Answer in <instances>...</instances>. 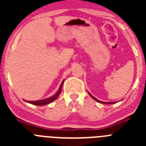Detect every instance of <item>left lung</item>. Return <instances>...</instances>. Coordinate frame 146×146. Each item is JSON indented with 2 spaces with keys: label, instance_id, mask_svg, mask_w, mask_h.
Returning a JSON list of instances; mask_svg holds the SVG:
<instances>
[{
  "label": "left lung",
  "instance_id": "8db88e82",
  "mask_svg": "<svg viewBox=\"0 0 146 146\" xmlns=\"http://www.w3.org/2000/svg\"><path fill=\"white\" fill-rule=\"evenodd\" d=\"M89 94V95H90V96H91V97L93 98V99H94V100H95V101H96V102H99V103H102V104H114L115 102H102V101H99V100H98L97 99H96V98L94 97V96H92V95H91V94H90V93H88Z\"/></svg>",
  "mask_w": 146,
  "mask_h": 146
}]
</instances>
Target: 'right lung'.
<instances>
[{
    "instance_id": "1",
    "label": "right lung",
    "mask_w": 146,
    "mask_h": 146,
    "mask_svg": "<svg viewBox=\"0 0 146 146\" xmlns=\"http://www.w3.org/2000/svg\"><path fill=\"white\" fill-rule=\"evenodd\" d=\"M64 80L62 81L61 84H60V87H59L58 91H57V93L53 95L51 97H49L47 98V99H42V100H36V101H26L25 100L26 102L30 103V104H34V105H37V106H42V105H46V104H49V103L55 101V99H57L58 97V96L60 95V92H61V89H62V86H63V83H64Z\"/></svg>"
}]
</instances>
